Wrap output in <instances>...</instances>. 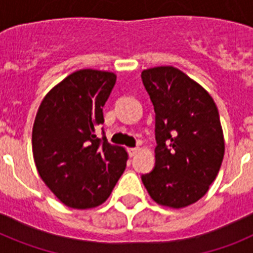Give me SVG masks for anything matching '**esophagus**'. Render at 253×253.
Segmentation results:
<instances>
[{
  "label": "esophagus",
  "instance_id": "obj_1",
  "mask_svg": "<svg viewBox=\"0 0 253 253\" xmlns=\"http://www.w3.org/2000/svg\"><path fill=\"white\" fill-rule=\"evenodd\" d=\"M139 148L138 147H136V148H128V154H130V156H135V155L138 154L139 152Z\"/></svg>",
  "mask_w": 253,
  "mask_h": 253
}]
</instances>
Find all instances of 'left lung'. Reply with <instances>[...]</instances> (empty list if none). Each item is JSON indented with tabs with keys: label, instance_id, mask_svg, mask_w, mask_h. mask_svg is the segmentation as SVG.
I'll use <instances>...</instances> for the list:
<instances>
[{
	"label": "left lung",
	"instance_id": "left-lung-1",
	"mask_svg": "<svg viewBox=\"0 0 253 253\" xmlns=\"http://www.w3.org/2000/svg\"><path fill=\"white\" fill-rule=\"evenodd\" d=\"M142 80L155 109V168L142 181L151 198L186 208L208 193L219 172L224 138L211 95L174 67L144 69Z\"/></svg>",
	"mask_w": 253,
	"mask_h": 253
}]
</instances>
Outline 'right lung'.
Here are the masks:
<instances>
[{"label":"right lung","instance_id":"1","mask_svg":"<svg viewBox=\"0 0 253 253\" xmlns=\"http://www.w3.org/2000/svg\"><path fill=\"white\" fill-rule=\"evenodd\" d=\"M114 73L80 69L53 86L38 109L33 155L49 190L73 209L97 208L126 169L127 152L95 130L115 85Z\"/></svg>","mask_w":253,"mask_h":253}]
</instances>
